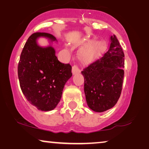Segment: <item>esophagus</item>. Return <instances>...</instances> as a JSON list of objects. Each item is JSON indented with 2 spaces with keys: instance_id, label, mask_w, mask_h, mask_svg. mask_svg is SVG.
Instances as JSON below:
<instances>
[{
  "instance_id": "obj_1",
  "label": "esophagus",
  "mask_w": 149,
  "mask_h": 149,
  "mask_svg": "<svg viewBox=\"0 0 149 149\" xmlns=\"http://www.w3.org/2000/svg\"><path fill=\"white\" fill-rule=\"evenodd\" d=\"M81 72V70L79 69L78 66L77 65H74L72 67V74L73 75H75V74H78Z\"/></svg>"
}]
</instances>
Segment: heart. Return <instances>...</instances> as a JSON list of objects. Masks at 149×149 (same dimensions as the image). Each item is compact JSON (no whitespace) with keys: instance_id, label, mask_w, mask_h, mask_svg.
<instances>
[{"instance_id":"heart-1","label":"heart","mask_w":149,"mask_h":149,"mask_svg":"<svg viewBox=\"0 0 149 149\" xmlns=\"http://www.w3.org/2000/svg\"><path fill=\"white\" fill-rule=\"evenodd\" d=\"M106 49L105 42L100 41L96 42L95 39L86 42L79 52V58L81 62L89 64L100 59Z\"/></svg>"}]
</instances>
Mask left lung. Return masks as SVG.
<instances>
[{"label": "left lung", "mask_w": 149, "mask_h": 149, "mask_svg": "<svg viewBox=\"0 0 149 149\" xmlns=\"http://www.w3.org/2000/svg\"><path fill=\"white\" fill-rule=\"evenodd\" d=\"M110 39L109 49L104 56L81 72L87 104L95 112H103L114 107L122 90L124 53L115 35Z\"/></svg>", "instance_id": "left-lung-1"}]
</instances>
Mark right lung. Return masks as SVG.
Here are the masks:
<instances>
[{"label":"right lung","instance_id":"1","mask_svg":"<svg viewBox=\"0 0 149 149\" xmlns=\"http://www.w3.org/2000/svg\"><path fill=\"white\" fill-rule=\"evenodd\" d=\"M57 42L48 33L32 34L24 46L18 65L21 90L30 104L38 109L53 110L60 102L66 82L72 77V66L59 62L51 44L39 46V38Z\"/></svg>","mask_w":149,"mask_h":149}]
</instances>
